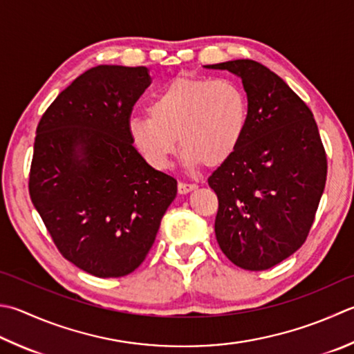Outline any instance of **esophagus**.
<instances>
[{
  "instance_id": "1",
  "label": "esophagus",
  "mask_w": 354,
  "mask_h": 354,
  "mask_svg": "<svg viewBox=\"0 0 354 354\" xmlns=\"http://www.w3.org/2000/svg\"><path fill=\"white\" fill-rule=\"evenodd\" d=\"M177 188H178L180 194H188V192H191L192 189L197 188V185H196V183H185V182H180Z\"/></svg>"
}]
</instances>
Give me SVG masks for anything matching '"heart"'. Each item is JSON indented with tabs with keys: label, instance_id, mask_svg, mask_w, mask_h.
Here are the masks:
<instances>
[{
	"label": "heart",
	"instance_id": "obj_1",
	"mask_svg": "<svg viewBox=\"0 0 354 354\" xmlns=\"http://www.w3.org/2000/svg\"><path fill=\"white\" fill-rule=\"evenodd\" d=\"M248 115L245 92L234 82L178 77L152 97L148 114L129 118L128 132L156 169L171 165L177 138L189 166H218L239 148Z\"/></svg>",
	"mask_w": 354,
	"mask_h": 354
}]
</instances>
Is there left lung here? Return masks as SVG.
<instances>
[{
  "instance_id": "1",
  "label": "left lung",
  "mask_w": 354,
  "mask_h": 354,
  "mask_svg": "<svg viewBox=\"0 0 354 354\" xmlns=\"http://www.w3.org/2000/svg\"><path fill=\"white\" fill-rule=\"evenodd\" d=\"M242 78L248 126L239 148L212 172L220 250L243 270L262 271L308 236L326 182V154L313 112L274 72L254 59L209 64Z\"/></svg>"
}]
</instances>
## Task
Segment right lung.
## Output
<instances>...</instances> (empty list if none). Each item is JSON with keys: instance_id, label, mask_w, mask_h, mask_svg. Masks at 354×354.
<instances>
[{"instance_id": "1", "label": "right lung", "mask_w": 354, "mask_h": 354, "mask_svg": "<svg viewBox=\"0 0 354 354\" xmlns=\"http://www.w3.org/2000/svg\"><path fill=\"white\" fill-rule=\"evenodd\" d=\"M149 84L145 66H97L37 126L32 203L63 257L92 276L138 268L177 196V180L146 163L129 138L132 108Z\"/></svg>"}]
</instances>
